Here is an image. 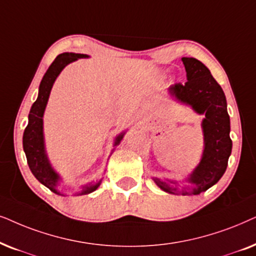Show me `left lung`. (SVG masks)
<instances>
[{
    "instance_id": "obj_1",
    "label": "left lung",
    "mask_w": 256,
    "mask_h": 256,
    "mask_svg": "<svg viewBox=\"0 0 256 256\" xmlns=\"http://www.w3.org/2000/svg\"><path fill=\"white\" fill-rule=\"evenodd\" d=\"M182 60L186 69L187 82L171 85L168 92L176 100L190 105L198 114H205L202 125L205 148L199 165L188 178L194 185L190 194L196 196L216 185L226 171L232 152L230 122L226 96L207 66L193 57H182ZM154 182L165 192L176 193V187L170 184H174L173 182H166L156 178ZM182 194L190 193L184 188Z\"/></svg>"
}]
</instances>
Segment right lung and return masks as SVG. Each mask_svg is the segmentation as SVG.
I'll use <instances>...</instances> for the list:
<instances>
[{
  "mask_svg": "<svg viewBox=\"0 0 256 256\" xmlns=\"http://www.w3.org/2000/svg\"><path fill=\"white\" fill-rule=\"evenodd\" d=\"M88 54L64 52L60 54L51 63L49 69L46 70L40 84L38 97L35 103L32 104L29 112V122L26 125L24 134H23V150L26 152V162H28L30 171L35 176V178L40 184L48 187L54 193L60 194L56 190L57 182L60 180V176L51 168L49 159H48L46 148H44V136H43V114L46 110L48 100L51 88L56 80V78L60 74L64 68L71 62H74L78 58H88ZM124 137V134L117 136L114 142V146L118 145ZM100 182L96 185H86L83 187L80 194H88L98 188Z\"/></svg>",
  "mask_w": 256,
  "mask_h": 256,
  "instance_id": "1",
  "label": "right lung"
}]
</instances>
